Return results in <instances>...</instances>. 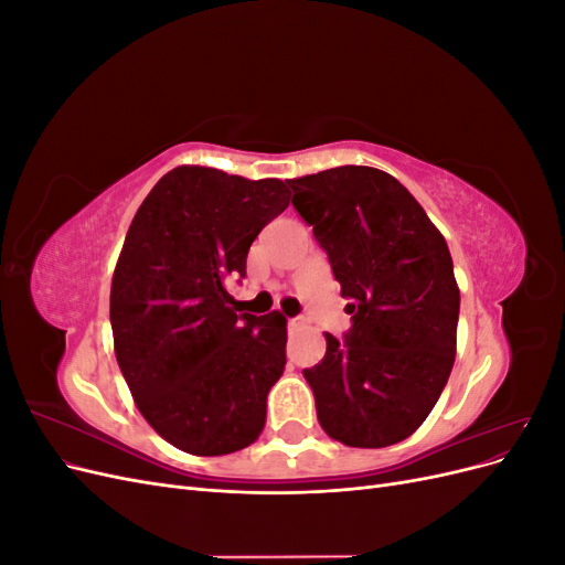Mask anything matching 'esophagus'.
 <instances>
[{
    "label": "esophagus",
    "instance_id": "obj_1",
    "mask_svg": "<svg viewBox=\"0 0 565 565\" xmlns=\"http://www.w3.org/2000/svg\"><path fill=\"white\" fill-rule=\"evenodd\" d=\"M287 328L289 330H299V328H303V320L301 318H289L287 320Z\"/></svg>",
    "mask_w": 565,
    "mask_h": 565
}]
</instances>
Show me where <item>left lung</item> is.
Instances as JSON below:
<instances>
[{"mask_svg":"<svg viewBox=\"0 0 565 565\" xmlns=\"http://www.w3.org/2000/svg\"><path fill=\"white\" fill-rule=\"evenodd\" d=\"M289 188L353 316L347 339L324 332L322 363L303 370L318 422L351 448L393 446L429 417L455 363L459 287L446 237L382 169L334 167Z\"/></svg>","mask_w":565,"mask_h":565,"instance_id":"obj_1","label":"left lung"}]
</instances>
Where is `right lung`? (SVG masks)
Masks as SVG:
<instances>
[{
	"label": "right lung",
	"mask_w": 565,
	"mask_h": 565,
	"mask_svg": "<svg viewBox=\"0 0 565 565\" xmlns=\"http://www.w3.org/2000/svg\"><path fill=\"white\" fill-rule=\"evenodd\" d=\"M287 204L280 179L181 164L127 231L110 287L115 358L143 419L183 452L228 455L264 431L287 318L237 316L226 285L245 278L249 245Z\"/></svg>",
	"instance_id": "obj_1"
}]
</instances>
